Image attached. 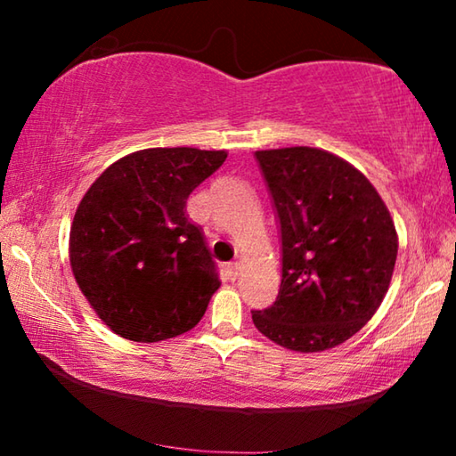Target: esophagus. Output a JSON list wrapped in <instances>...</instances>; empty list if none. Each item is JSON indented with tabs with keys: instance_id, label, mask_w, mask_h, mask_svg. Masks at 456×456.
Returning a JSON list of instances; mask_svg holds the SVG:
<instances>
[{
	"instance_id": "esophagus-1",
	"label": "esophagus",
	"mask_w": 456,
	"mask_h": 456,
	"mask_svg": "<svg viewBox=\"0 0 456 456\" xmlns=\"http://www.w3.org/2000/svg\"><path fill=\"white\" fill-rule=\"evenodd\" d=\"M239 272H241V264H239V261H235V264H229V265H227V275H229L231 281L237 280Z\"/></svg>"
}]
</instances>
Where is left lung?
Returning <instances> with one entry per match:
<instances>
[{
    "mask_svg": "<svg viewBox=\"0 0 456 456\" xmlns=\"http://www.w3.org/2000/svg\"><path fill=\"white\" fill-rule=\"evenodd\" d=\"M281 231V285L251 312L293 352L336 348L366 326L388 291L398 235L388 207L348 160L312 146L257 151Z\"/></svg>",
    "mask_w": 456,
    "mask_h": 456,
    "instance_id": "left-lung-1",
    "label": "left lung"
}]
</instances>
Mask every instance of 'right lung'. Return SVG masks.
Masks as SVG:
<instances>
[{
  "mask_svg": "<svg viewBox=\"0 0 456 456\" xmlns=\"http://www.w3.org/2000/svg\"><path fill=\"white\" fill-rule=\"evenodd\" d=\"M227 151L191 146L126 154L92 183L70 229L74 280L114 334L160 342L197 326L219 289L187 199Z\"/></svg>",
  "mask_w": 456,
  "mask_h": 456,
  "instance_id": "add662e5",
  "label": "right lung"
}]
</instances>
